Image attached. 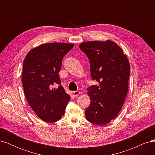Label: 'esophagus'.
<instances>
[{
    "mask_svg": "<svg viewBox=\"0 0 155 155\" xmlns=\"http://www.w3.org/2000/svg\"><path fill=\"white\" fill-rule=\"evenodd\" d=\"M72 95L73 96H78L79 94H80V92L78 91H72Z\"/></svg>",
    "mask_w": 155,
    "mask_h": 155,
    "instance_id": "1",
    "label": "esophagus"
}]
</instances>
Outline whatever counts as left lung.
I'll return each instance as SVG.
<instances>
[{"label":"left lung","mask_w":155,"mask_h":155,"mask_svg":"<svg viewBox=\"0 0 155 155\" xmlns=\"http://www.w3.org/2000/svg\"><path fill=\"white\" fill-rule=\"evenodd\" d=\"M90 61L91 75L99 85L87 88L90 105L87 120L104 125L115 118L127 94L130 64L126 55L115 42L87 41L79 45Z\"/></svg>","instance_id":"left-lung-1"}]
</instances>
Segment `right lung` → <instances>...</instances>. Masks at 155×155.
Here are the masks:
<instances>
[{
  "label": "right lung",
  "instance_id": "add662e5",
  "mask_svg": "<svg viewBox=\"0 0 155 155\" xmlns=\"http://www.w3.org/2000/svg\"><path fill=\"white\" fill-rule=\"evenodd\" d=\"M74 44L51 43L31 49L23 63L22 81L30 106L46 122L53 123L64 115L70 96L61 85L59 72L64 56Z\"/></svg>",
  "mask_w": 155,
  "mask_h": 155
}]
</instances>
